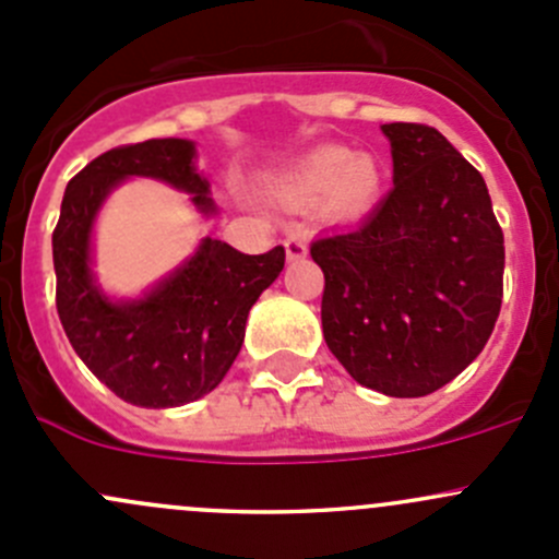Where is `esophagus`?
I'll list each match as a JSON object with an SVG mask.
<instances>
[{
	"mask_svg": "<svg viewBox=\"0 0 559 559\" xmlns=\"http://www.w3.org/2000/svg\"><path fill=\"white\" fill-rule=\"evenodd\" d=\"M284 248H286V259H289V262H297V259H302L308 253V246L302 243L300 238H286Z\"/></svg>",
	"mask_w": 559,
	"mask_h": 559,
	"instance_id": "esophagus-1",
	"label": "esophagus"
}]
</instances>
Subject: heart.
<instances>
[{"mask_svg":"<svg viewBox=\"0 0 559 559\" xmlns=\"http://www.w3.org/2000/svg\"><path fill=\"white\" fill-rule=\"evenodd\" d=\"M270 189L289 207H308L321 195L326 218H357L379 202L384 167L373 154H352L341 145H321L270 178Z\"/></svg>","mask_w":559,"mask_h":559,"instance_id":"1","label":"heart"}]
</instances>
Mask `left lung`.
Listing matches in <instances>:
<instances>
[{
    "instance_id": "obj_1",
    "label": "left lung",
    "mask_w": 559,
    "mask_h": 559,
    "mask_svg": "<svg viewBox=\"0 0 559 559\" xmlns=\"http://www.w3.org/2000/svg\"><path fill=\"white\" fill-rule=\"evenodd\" d=\"M392 180L359 227L311 246L321 326L357 384L425 397L487 346L503 302V229L481 173L425 123H384Z\"/></svg>"
}]
</instances>
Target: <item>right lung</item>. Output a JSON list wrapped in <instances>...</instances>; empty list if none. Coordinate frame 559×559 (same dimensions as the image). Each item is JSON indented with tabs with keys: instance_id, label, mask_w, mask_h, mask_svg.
Listing matches in <instances>:
<instances>
[{
	"instance_id": "right-lung-1",
	"label": "right lung",
	"mask_w": 559,
	"mask_h": 559,
	"mask_svg": "<svg viewBox=\"0 0 559 559\" xmlns=\"http://www.w3.org/2000/svg\"><path fill=\"white\" fill-rule=\"evenodd\" d=\"M191 140L121 145L67 183L53 229L56 311L78 357L103 384L140 408H175L213 392L233 368L253 302L284 270V246L240 253L216 238L134 300H112L92 273V233L107 194L127 178L186 191L216 216L211 183L194 167Z\"/></svg>"
}]
</instances>
